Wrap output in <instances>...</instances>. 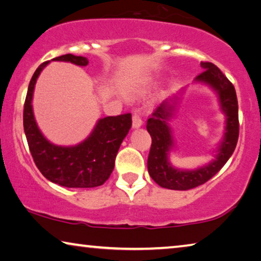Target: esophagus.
<instances>
[{
	"label": "esophagus",
	"instance_id": "obj_1",
	"mask_svg": "<svg viewBox=\"0 0 261 261\" xmlns=\"http://www.w3.org/2000/svg\"><path fill=\"white\" fill-rule=\"evenodd\" d=\"M142 125V118L139 113H134L133 115V127L134 128H139Z\"/></svg>",
	"mask_w": 261,
	"mask_h": 261
}]
</instances>
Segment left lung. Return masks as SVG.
Instances as JSON below:
<instances>
[{
    "mask_svg": "<svg viewBox=\"0 0 261 261\" xmlns=\"http://www.w3.org/2000/svg\"><path fill=\"white\" fill-rule=\"evenodd\" d=\"M204 71L197 75V82L205 83L218 93L220 107L226 115L225 135L220 143L216 160L196 170H179L171 167L168 154L172 147L171 130L168 120L172 115L174 105L164 101L147 121V130L151 136V146L148 155V172L160 187L171 190H189L202 186L222 169L233 154L239 136L238 100L234 86L215 64L200 62Z\"/></svg>",
    "mask_w": 261,
    "mask_h": 261,
    "instance_id": "1",
    "label": "left lung"
}]
</instances>
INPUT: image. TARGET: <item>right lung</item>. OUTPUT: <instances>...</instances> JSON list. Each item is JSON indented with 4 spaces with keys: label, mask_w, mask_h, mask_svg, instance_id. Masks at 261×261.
I'll return each mask as SVG.
<instances>
[{
    "label": "right lung",
    "mask_w": 261,
    "mask_h": 261,
    "mask_svg": "<svg viewBox=\"0 0 261 261\" xmlns=\"http://www.w3.org/2000/svg\"><path fill=\"white\" fill-rule=\"evenodd\" d=\"M52 61L70 62L79 66L89 64L87 58L71 54ZM49 62H44L30 80L23 110V126L34 162L45 178L66 188H94L102 186L114 169L115 156L132 127V114L100 119L85 141L72 147L56 146L44 138L35 121L34 89L39 73Z\"/></svg>",
    "instance_id": "1"
}]
</instances>
